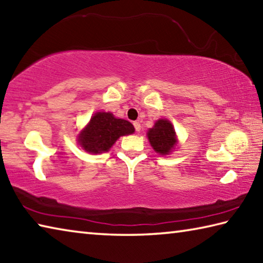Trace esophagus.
Wrapping results in <instances>:
<instances>
[{"mask_svg": "<svg viewBox=\"0 0 263 263\" xmlns=\"http://www.w3.org/2000/svg\"><path fill=\"white\" fill-rule=\"evenodd\" d=\"M133 124H134L136 132H140V130H141V124H140V122L135 121V122H133Z\"/></svg>", "mask_w": 263, "mask_h": 263, "instance_id": "34e87169", "label": "esophagus"}]
</instances>
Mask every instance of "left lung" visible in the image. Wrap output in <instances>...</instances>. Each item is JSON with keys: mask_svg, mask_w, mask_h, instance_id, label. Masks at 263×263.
<instances>
[{"mask_svg": "<svg viewBox=\"0 0 263 263\" xmlns=\"http://www.w3.org/2000/svg\"><path fill=\"white\" fill-rule=\"evenodd\" d=\"M148 139L156 153L167 155L176 144V132L172 123L167 120L160 119L155 123L154 128L148 132Z\"/></svg>", "mask_w": 263, "mask_h": 263, "instance_id": "1", "label": "left lung"}]
</instances>
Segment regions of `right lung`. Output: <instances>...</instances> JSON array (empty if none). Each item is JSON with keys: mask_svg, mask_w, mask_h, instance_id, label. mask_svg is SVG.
<instances>
[{"mask_svg": "<svg viewBox=\"0 0 263 263\" xmlns=\"http://www.w3.org/2000/svg\"><path fill=\"white\" fill-rule=\"evenodd\" d=\"M134 126L123 119H117L112 113L98 112L81 133L78 142L91 154H101L110 149L120 136L133 134Z\"/></svg>", "mask_w": 263, "mask_h": 263, "instance_id": "obj_1", "label": "right lung"}]
</instances>
